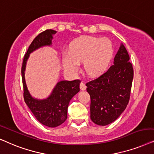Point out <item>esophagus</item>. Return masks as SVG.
<instances>
[{
    "instance_id": "34e87169",
    "label": "esophagus",
    "mask_w": 154,
    "mask_h": 154,
    "mask_svg": "<svg viewBox=\"0 0 154 154\" xmlns=\"http://www.w3.org/2000/svg\"><path fill=\"white\" fill-rule=\"evenodd\" d=\"M87 89V86L85 85V84L84 82H81L80 83V89L82 90V91H85Z\"/></svg>"
}]
</instances>
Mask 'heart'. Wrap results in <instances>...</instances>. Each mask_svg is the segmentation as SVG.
<instances>
[{"mask_svg": "<svg viewBox=\"0 0 154 154\" xmlns=\"http://www.w3.org/2000/svg\"><path fill=\"white\" fill-rule=\"evenodd\" d=\"M113 55L112 43L107 38L91 36L81 38L72 44L70 51L63 54L65 68L69 72H77L79 63H84L85 72L96 76L107 69Z\"/></svg>", "mask_w": 154, "mask_h": 154, "instance_id": "b5f03b06", "label": "heart"}]
</instances>
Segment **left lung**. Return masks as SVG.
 <instances>
[{
    "label": "left lung",
    "instance_id": "8db88e82",
    "mask_svg": "<svg viewBox=\"0 0 154 154\" xmlns=\"http://www.w3.org/2000/svg\"><path fill=\"white\" fill-rule=\"evenodd\" d=\"M114 65L98 78L86 84L91 97V119L98 125L114 122L130 101L134 70L124 45L120 44Z\"/></svg>",
    "mask_w": 154,
    "mask_h": 154
}]
</instances>
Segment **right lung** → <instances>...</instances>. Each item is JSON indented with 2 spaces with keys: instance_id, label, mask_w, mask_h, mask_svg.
I'll return each mask as SVG.
<instances>
[{
  "instance_id": "1",
  "label": "right lung",
  "mask_w": 154,
  "mask_h": 154,
  "mask_svg": "<svg viewBox=\"0 0 154 154\" xmlns=\"http://www.w3.org/2000/svg\"><path fill=\"white\" fill-rule=\"evenodd\" d=\"M56 32V31L53 29H46L40 33L29 47L24 55L22 67L24 101L38 121L49 128H56L66 120L69 103L72 98L79 91L81 81L76 79L73 81L58 82L51 95L46 99L40 100L32 97L26 85L24 72L30 53L41 47L51 46L52 44L53 35Z\"/></svg>"
}]
</instances>
